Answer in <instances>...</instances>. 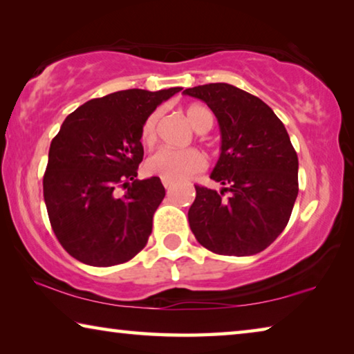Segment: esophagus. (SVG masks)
<instances>
[{
  "label": "esophagus",
  "mask_w": 354,
  "mask_h": 354,
  "mask_svg": "<svg viewBox=\"0 0 354 354\" xmlns=\"http://www.w3.org/2000/svg\"><path fill=\"white\" fill-rule=\"evenodd\" d=\"M162 184H164V187L169 190V189H171V185H173V183L171 181H167V179H162Z\"/></svg>",
  "instance_id": "1"
}]
</instances>
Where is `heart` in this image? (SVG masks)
<instances>
[{
  "label": "heart",
  "mask_w": 354,
  "mask_h": 354,
  "mask_svg": "<svg viewBox=\"0 0 354 354\" xmlns=\"http://www.w3.org/2000/svg\"><path fill=\"white\" fill-rule=\"evenodd\" d=\"M187 120L192 127L198 133H206L211 129L214 123V115L207 107L201 104H194L187 107ZM159 111H154L145 118L142 124V142L145 145H153L158 133ZM207 160L205 154L198 149H175L169 147L159 148L149 156L147 160V170L153 175L167 179V181L176 183L189 179L196 173L206 169Z\"/></svg>",
  "instance_id": "1"
}]
</instances>
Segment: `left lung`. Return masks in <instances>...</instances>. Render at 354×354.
<instances>
[{"mask_svg": "<svg viewBox=\"0 0 354 354\" xmlns=\"http://www.w3.org/2000/svg\"><path fill=\"white\" fill-rule=\"evenodd\" d=\"M217 117L221 147L211 179L195 185L189 225L212 253L251 256L266 250L290 218L298 195V158L284 124L262 100L226 82L185 88ZM225 191H231L227 201Z\"/></svg>", "mask_w": 354, "mask_h": 354, "instance_id": "8db88e82", "label": "left lung"}]
</instances>
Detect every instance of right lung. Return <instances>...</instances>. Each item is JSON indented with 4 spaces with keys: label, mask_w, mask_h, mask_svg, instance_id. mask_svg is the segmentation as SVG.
Masks as SVG:
<instances>
[{
    "label": "right lung",
    "mask_w": 354,
    "mask_h": 354,
    "mask_svg": "<svg viewBox=\"0 0 354 354\" xmlns=\"http://www.w3.org/2000/svg\"><path fill=\"white\" fill-rule=\"evenodd\" d=\"M181 91H120L87 101L64 120L48 153L44 198L57 241L75 259L111 267L147 245L165 189L158 176L136 179L142 124ZM118 187L125 189L122 196Z\"/></svg>",
    "instance_id": "obj_1"
}]
</instances>
